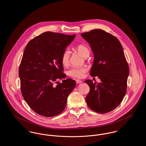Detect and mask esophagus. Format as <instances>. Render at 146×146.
Masks as SVG:
<instances>
[{"label": "esophagus", "mask_w": 146, "mask_h": 146, "mask_svg": "<svg viewBox=\"0 0 146 146\" xmlns=\"http://www.w3.org/2000/svg\"><path fill=\"white\" fill-rule=\"evenodd\" d=\"M76 84H80L82 83V81H81V80H78V79H76Z\"/></svg>", "instance_id": "34e87169"}]
</instances>
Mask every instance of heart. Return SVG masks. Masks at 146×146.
Instances as JSON below:
<instances>
[{
	"instance_id": "1",
	"label": "heart",
	"mask_w": 146,
	"mask_h": 146,
	"mask_svg": "<svg viewBox=\"0 0 146 146\" xmlns=\"http://www.w3.org/2000/svg\"><path fill=\"white\" fill-rule=\"evenodd\" d=\"M75 49L76 51L84 57L89 56L90 54V50L89 48L84 44H78L76 46ZM70 52L68 49L65 50L63 52L61 56V61L63 66H66L70 62ZM88 69L86 67H76L70 68L68 71V74L70 76L77 79L83 78L85 73H86Z\"/></svg>"
}]
</instances>
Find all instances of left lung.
Returning <instances> with one entry per match:
<instances>
[{
	"instance_id": "obj_1",
	"label": "left lung",
	"mask_w": 146,
	"mask_h": 146,
	"mask_svg": "<svg viewBox=\"0 0 146 146\" xmlns=\"http://www.w3.org/2000/svg\"><path fill=\"white\" fill-rule=\"evenodd\" d=\"M90 45L94 60L90 70L100 83L85 80L90 91L85 98L91 110L99 113L113 111L121 103L127 90L129 68L123 47L113 35L95 29L81 34Z\"/></svg>"
}]
</instances>
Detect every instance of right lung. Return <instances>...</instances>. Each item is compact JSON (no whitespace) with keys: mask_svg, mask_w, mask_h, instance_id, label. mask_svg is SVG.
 Here are the masks:
<instances>
[{"mask_svg":"<svg viewBox=\"0 0 146 146\" xmlns=\"http://www.w3.org/2000/svg\"><path fill=\"white\" fill-rule=\"evenodd\" d=\"M75 36L46 32L30 40L25 49L19 70L21 94L31 108L40 115L52 117L62 113L76 86L74 80L64 79L61 61ZM59 79H63L62 83H59Z\"/></svg>","mask_w":146,"mask_h":146,"instance_id":"1","label":"right lung"}]
</instances>
